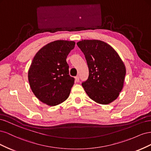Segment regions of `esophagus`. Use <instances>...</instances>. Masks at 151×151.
Returning <instances> with one entry per match:
<instances>
[{
	"label": "esophagus",
	"mask_w": 151,
	"mask_h": 151,
	"mask_svg": "<svg viewBox=\"0 0 151 151\" xmlns=\"http://www.w3.org/2000/svg\"><path fill=\"white\" fill-rule=\"evenodd\" d=\"M75 79H76V83H79V76H76L75 77Z\"/></svg>",
	"instance_id": "1"
}]
</instances>
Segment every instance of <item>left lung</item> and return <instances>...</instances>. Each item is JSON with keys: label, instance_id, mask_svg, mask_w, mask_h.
I'll return each instance as SVG.
<instances>
[{"label": "left lung", "instance_id": "left-lung-1", "mask_svg": "<svg viewBox=\"0 0 151 151\" xmlns=\"http://www.w3.org/2000/svg\"><path fill=\"white\" fill-rule=\"evenodd\" d=\"M77 45L89 68L88 79L82 83L87 94L99 104L115 101L122 90L126 74L119 55L110 45L100 40H84Z\"/></svg>", "mask_w": 151, "mask_h": 151}]
</instances>
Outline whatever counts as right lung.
<instances>
[{
	"mask_svg": "<svg viewBox=\"0 0 151 151\" xmlns=\"http://www.w3.org/2000/svg\"><path fill=\"white\" fill-rule=\"evenodd\" d=\"M75 46L72 41L57 40L36 53L28 70L31 89L40 101L56 106L68 98L75 79L66 59Z\"/></svg>",
	"mask_w": 151,
	"mask_h": 151,
	"instance_id": "add662e5",
	"label": "right lung"
}]
</instances>
